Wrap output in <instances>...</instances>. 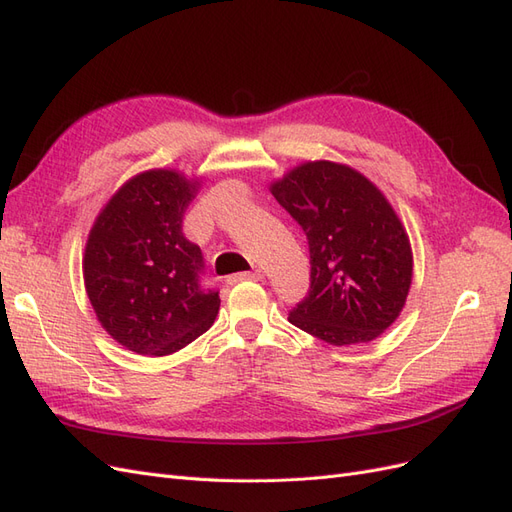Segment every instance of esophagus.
I'll return each instance as SVG.
<instances>
[{
  "label": "esophagus",
  "mask_w": 512,
  "mask_h": 512,
  "mask_svg": "<svg viewBox=\"0 0 512 512\" xmlns=\"http://www.w3.org/2000/svg\"><path fill=\"white\" fill-rule=\"evenodd\" d=\"M245 280H254V282L262 280V271L256 269V271H247V273H235L228 277V284H237V282H245Z\"/></svg>",
  "instance_id": "esophagus-1"
}]
</instances>
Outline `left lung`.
Masks as SVG:
<instances>
[{"label":"left lung","mask_w":512,"mask_h":512,"mask_svg":"<svg viewBox=\"0 0 512 512\" xmlns=\"http://www.w3.org/2000/svg\"><path fill=\"white\" fill-rule=\"evenodd\" d=\"M309 245V290L294 327L333 346L367 344L401 314L412 284L404 224L361 173L329 160L305 162L271 183Z\"/></svg>","instance_id":"8db88e82"}]
</instances>
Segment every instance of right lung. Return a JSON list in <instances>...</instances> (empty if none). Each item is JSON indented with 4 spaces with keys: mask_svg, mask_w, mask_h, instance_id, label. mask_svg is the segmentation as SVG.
Masks as SVG:
<instances>
[{
    "mask_svg": "<svg viewBox=\"0 0 512 512\" xmlns=\"http://www.w3.org/2000/svg\"><path fill=\"white\" fill-rule=\"evenodd\" d=\"M198 185L177 170H145L121 185L89 232L87 297L108 335L136 354H173L218 316L220 292L200 282L203 252L181 228Z\"/></svg>",
    "mask_w": 512,
    "mask_h": 512,
    "instance_id": "obj_1",
    "label": "right lung"
}]
</instances>
